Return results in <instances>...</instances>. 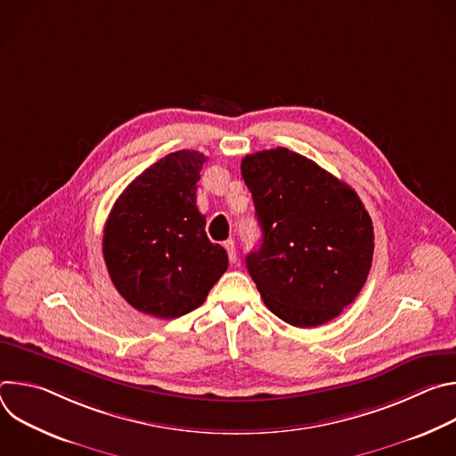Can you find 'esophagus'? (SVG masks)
I'll return each instance as SVG.
<instances>
[{"label": "esophagus", "instance_id": "1", "mask_svg": "<svg viewBox=\"0 0 456 456\" xmlns=\"http://www.w3.org/2000/svg\"><path fill=\"white\" fill-rule=\"evenodd\" d=\"M224 247H225L227 254H229V259H231V264H236V259H238V256H236V245H234V241H232V240H227V241L224 243Z\"/></svg>", "mask_w": 456, "mask_h": 456}]
</instances>
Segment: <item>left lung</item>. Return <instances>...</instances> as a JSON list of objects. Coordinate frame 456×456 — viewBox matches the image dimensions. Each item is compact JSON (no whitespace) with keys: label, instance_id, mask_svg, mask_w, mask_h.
Listing matches in <instances>:
<instances>
[{"label":"left lung","instance_id":"obj_1","mask_svg":"<svg viewBox=\"0 0 456 456\" xmlns=\"http://www.w3.org/2000/svg\"><path fill=\"white\" fill-rule=\"evenodd\" d=\"M262 243L245 257L267 308L292 327L329 322L366 283L373 225L357 192L287 148L247 155Z\"/></svg>","mask_w":456,"mask_h":456}]
</instances>
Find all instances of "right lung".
<instances>
[{
	"label": "right lung",
	"instance_id": "right-lung-1",
	"mask_svg": "<svg viewBox=\"0 0 456 456\" xmlns=\"http://www.w3.org/2000/svg\"><path fill=\"white\" fill-rule=\"evenodd\" d=\"M206 160L189 150L166 155L122 191L106 220V269L139 312L160 319L189 314L227 271V252L208 238L197 208Z\"/></svg>",
	"mask_w": 456,
	"mask_h": 456
}]
</instances>
